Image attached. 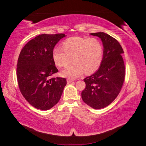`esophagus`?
<instances>
[{
	"label": "esophagus",
	"instance_id": "34e87169",
	"mask_svg": "<svg viewBox=\"0 0 146 146\" xmlns=\"http://www.w3.org/2000/svg\"><path fill=\"white\" fill-rule=\"evenodd\" d=\"M73 82V79H71V78H68L67 79V83L68 84H70L71 82Z\"/></svg>",
	"mask_w": 146,
	"mask_h": 146
}]
</instances>
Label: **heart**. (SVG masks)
Listing matches in <instances>:
<instances>
[{
	"instance_id": "1",
	"label": "heart",
	"mask_w": 146,
	"mask_h": 146,
	"mask_svg": "<svg viewBox=\"0 0 146 146\" xmlns=\"http://www.w3.org/2000/svg\"><path fill=\"white\" fill-rule=\"evenodd\" d=\"M62 50L58 47L52 51L53 60L59 68L65 67L71 60L73 64L60 72V75L75 78L83 73L91 74L98 70L103 57V47L96 38L82 36L70 37L62 43Z\"/></svg>"
}]
</instances>
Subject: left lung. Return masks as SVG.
I'll use <instances>...</instances> for the list:
<instances>
[{
  "mask_svg": "<svg viewBox=\"0 0 146 146\" xmlns=\"http://www.w3.org/2000/svg\"><path fill=\"white\" fill-rule=\"evenodd\" d=\"M99 37L104 46L100 68L95 73L84 79L86 88L82 98L86 104L95 110L106 107L119 94L125 78L123 49L115 38L104 32L90 33Z\"/></svg>",
  "mask_w": 146,
  "mask_h": 146,
  "instance_id": "1",
  "label": "left lung"
}]
</instances>
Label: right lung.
<instances>
[{
    "label": "right lung",
    "mask_w": 146,
    "mask_h": 146,
    "mask_svg": "<svg viewBox=\"0 0 146 146\" xmlns=\"http://www.w3.org/2000/svg\"><path fill=\"white\" fill-rule=\"evenodd\" d=\"M64 33L42 34L29 41L18 58L17 76L24 98L36 109L48 110L58 102L67 82L64 78L49 79L58 72L52 51Z\"/></svg>",
    "instance_id": "obj_1"
}]
</instances>
